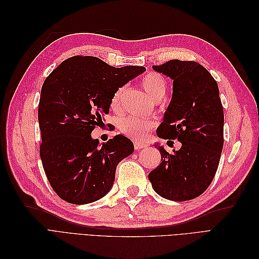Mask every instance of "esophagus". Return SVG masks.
<instances>
[{
    "instance_id": "obj_1",
    "label": "esophagus",
    "mask_w": 259,
    "mask_h": 259,
    "mask_svg": "<svg viewBox=\"0 0 259 259\" xmlns=\"http://www.w3.org/2000/svg\"><path fill=\"white\" fill-rule=\"evenodd\" d=\"M146 147H147V145H146V144L139 143V142H135V143H134V148H135V150H140V149H144V148H146Z\"/></svg>"
}]
</instances>
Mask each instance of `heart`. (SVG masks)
Wrapping results in <instances>:
<instances>
[{"instance_id":"obj_1","label":"heart","mask_w":259,"mask_h":259,"mask_svg":"<svg viewBox=\"0 0 259 259\" xmlns=\"http://www.w3.org/2000/svg\"><path fill=\"white\" fill-rule=\"evenodd\" d=\"M140 83H142L143 88L147 92L148 95L154 100H159L165 95L167 89L166 80L164 79V76L160 73L149 72L143 77ZM122 92L123 89H117L111 97L110 108L114 111L120 109ZM154 125L155 122L152 119H150V117L130 115L126 117H123L120 121L119 127L123 134L126 136L134 139H142L148 134L149 131L154 127Z\"/></svg>"}]
</instances>
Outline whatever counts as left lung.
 <instances>
[{"label": "left lung", "mask_w": 259, "mask_h": 259, "mask_svg": "<svg viewBox=\"0 0 259 259\" xmlns=\"http://www.w3.org/2000/svg\"><path fill=\"white\" fill-rule=\"evenodd\" d=\"M152 68L173 80V97L156 134L177 139L182 148L170 154L158 146L162 162L148 178L164 199L192 200L210 185L223 151L224 111L218 85L197 61L173 59Z\"/></svg>", "instance_id": "left-lung-1"}]
</instances>
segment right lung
<instances>
[{"instance_id":"obj_1","label":"right lung","mask_w":259,"mask_h":259,"mask_svg":"<svg viewBox=\"0 0 259 259\" xmlns=\"http://www.w3.org/2000/svg\"><path fill=\"white\" fill-rule=\"evenodd\" d=\"M145 70L73 56L45 79L37 111L40 156L53 190L62 200L88 204L111 189L116 165L133 153L134 145L116 135L99 147V140L91 134L103 124L114 92Z\"/></svg>"}]
</instances>
